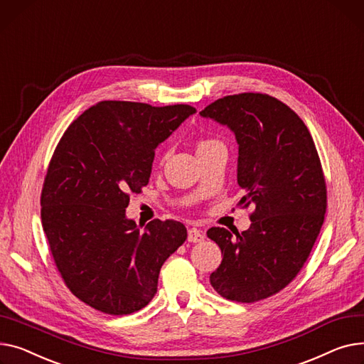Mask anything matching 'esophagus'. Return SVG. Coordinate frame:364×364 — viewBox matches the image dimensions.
Segmentation results:
<instances>
[{
	"label": "esophagus",
	"mask_w": 364,
	"mask_h": 364,
	"mask_svg": "<svg viewBox=\"0 0 364 364\" xmlns=\"http://www.w3.org/2000/svg\"><path fill=\"white\" fill-rule=\"evenodd\" d=\"M204 240V233L198 228H189L188 230V241L189 242H201Z\"/></svg>",
	"instance_id": "obj_1"
}]
</instances>
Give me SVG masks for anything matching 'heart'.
Masks as SVG:
<instances>
[{
    "instance_id": "heart-1",
    "label": "heart",
    "mask_w": 364,
    "mask_h": 364,
    "mask_svg": "<svg viewBox=\"0 0 364 364\" xmlns=\"http://www.w3.org/2000/svg\"><path fill=\"white\" fill-rule=\"evenodd\" d=\"M215 145H222L219 141H213V139H208V141H203V142H200V145H198V149H201V148H207V146H215Z\"/></svg>"
}]
</instances>
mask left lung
I'll list each match as a JSON object with an SVG mask.
<instances>
[{
    "label": "left lung",
    "mask_w": 364,
    "mask_h": 364,
    "mask_svg": "<svg viewBox=\"0 0 364 364\" xmlns=\"http://www.w3.org/2000/svg\"><path fill=\"white\" fill-rule=\"evenodd\" d=\"M238 144L240 205L254 204L242 233L210 228L223 254L210 284L223 298L254 303L284 289L304 266L326 213V183L313 138L288 105L266 94H240L207 105Z\"/></svg>",
    "instance_id": "left-lung-1"
}]
</instances>
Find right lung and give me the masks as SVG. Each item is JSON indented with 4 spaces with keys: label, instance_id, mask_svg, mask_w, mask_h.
<instances>
[{
    "label": "right lung",
    "instance_id": "1",
    "mask_svg": "<svg viewBox=\"0 0 364 364\" xmlns=\"http://www.w3.org/2000/svg\"><path fill=\"white\" fill-rule=\"evenodd\" d=\"M197 110L101 101L61 136L41 196L42 228L61 277L80 301L107 314L141 310L163 263L186 240L176 220L144 232L126 216L129 192L151 176L156 148Z\"/></svg>",
    "mask_w": 364,
    "mask_h": 364
}]
</instances>
